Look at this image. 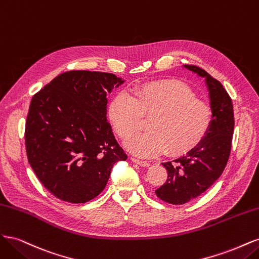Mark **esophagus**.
Segmentation results:
<instances>
[{
	"label": "esophagus",
	"instance_id": "1",
	"mask_svg": "<svg viewBox=\"0 0 259 259\" xmlns=\"http://www.w3.org/2000/svg\"><path fill=\"white\" fill-rule=\"evenodd\" d=\"M131 160H132L133 162L137 163L138 165H140V166H149V165H150V163H149V162L144 161V160H140V159H138V158H135V156H131Z\"/></svg>",
	"mask_w": 259,
	"mask_h": 259
}]
</instances>
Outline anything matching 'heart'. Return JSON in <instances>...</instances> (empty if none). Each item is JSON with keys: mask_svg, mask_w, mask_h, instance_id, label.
I'll list each match as a JSON object with an SVG mask.
<instances>
[{"mask_svg": "<svg viewBox=\"0 0 259 259\" xmlns=\"http://www.w3.org/2000/svg\"><path fill=\"white\" fill-rule=\"evenodd\" d=\"M108 116L120 138L126 139L150 117L145 134L127 140L126 146L138 155L155 156L166 150L182 154L199 145L213 123V111L194 92L177 81H158L137 88L133 97L120 92L108 106Z\"/></svg>", "mask_w": 259, "mask_h": 259, "instance_id": "1", "label": "heart"}]
</instances>
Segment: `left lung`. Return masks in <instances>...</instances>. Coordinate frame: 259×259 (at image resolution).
I'll list each match as a JSON object with an SVG mask.
<instances>
[{"label":"left lung","instance_id":"1","mask_svg":"<svg viewBox=\"0 0 259 259\" xmlns=\"http://www.w3.org/2000/svg\"><path fill=\"white\" fill-rule=\"evenodd\" d=\"M185 68L205 77L213 123L204 139L187 154L162 163L168 176L155 194L174 205L198 198L221 177L229 159L234 131L232 100L222 83L197 66L185 65Z\"/></svg>","mask_w":259,"mask_h":259}]
</instances>
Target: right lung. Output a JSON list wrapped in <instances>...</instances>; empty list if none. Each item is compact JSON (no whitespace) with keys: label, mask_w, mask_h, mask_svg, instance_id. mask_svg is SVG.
<instances>
[{"label":"right lung","mask_w":259,"mask_h":259,"mask_svg":"<svg viewBox=\"0 0 259 259\" xmlns=\"http://www.w3.org/2000/svg\"><path fill=\"white\" fill-rule=\"evenodd\" d=\"M123 82L113 73L73 70L31 99L25 130L28 161L59 200L96 198L114 163L127 159L107 121V95Z\"/></svg>","instance_id":"1"}]
</instances>
